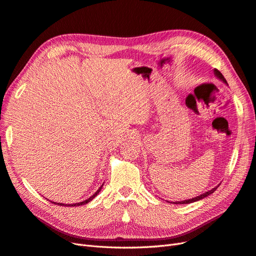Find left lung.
<instances>
[{
	"mask_svg": "<svg viewBox=\"0 0 256 256\" xmlns=\"http://www.w3.org/2000/svg\"><path fill=\"white\" fill-rule=\"evenodd\" d=\"M214 75L220 79V80H222V82H224V84H228V82H226V79L224 78V76L221 74V72L220 70H218L216 68H214ZM218 188V186H216V188H214L212 190H209L208 192H205V193H202V194H200V196H196V197H194V198H191V200H182V202H174L172 204H190V202H197V200H202V198H205V197H207V196H209L210 194H212Z\"/></svg>",
	"mask_w": 256,
	"mask_h": 256,
	"instance_id": "left-lung-1",
	"label": "left lung"
}]
</instances>
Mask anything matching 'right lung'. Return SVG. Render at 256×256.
I'll return each instance as SVG.
<instances>
[{"instance_id": "right-lung-1", "label": "right lung", "mask_w": 256, "mask_h": 256, "mask_svg": "<svg viewBox=\"0 0 256 256\" xmlns=\"http://www.w3.org/2000/svg\"><path fill=\"white\" fill-rule=\"evenodd\" d=\"M102 186L98 190V191L94 193L91 197H89V198L88 200H84V202H76V204H68V205H66V204H61V202H51L52 204H56V205H60V206H70V207H76V206H82V205H84V204H88L89 202H91L94 197H96L98 193H100V188H102Z\"/></svg>"}]
</instances>
